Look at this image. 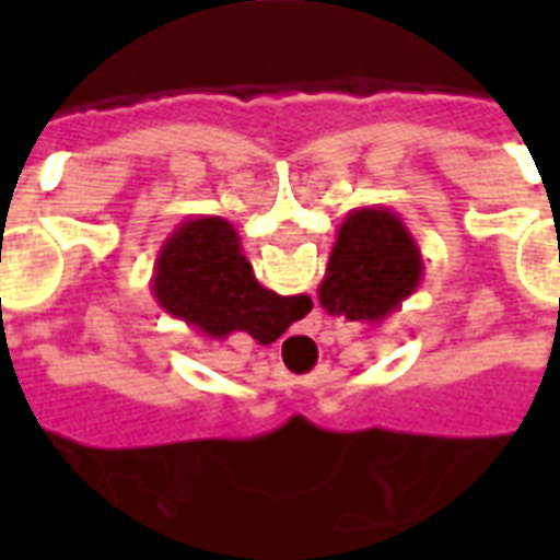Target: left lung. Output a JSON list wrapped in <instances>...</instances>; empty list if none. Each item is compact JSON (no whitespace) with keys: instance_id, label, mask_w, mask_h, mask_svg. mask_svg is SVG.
I'll return each mask as SVG.
<instances>
[{"instance_id":"obj_1","label":"left lung","mask_w":560,"mask_h":560,"mask_svg":"<svg viewBox=\"0 0 560 560\" xmlns=\"http://www.w3.org/2000/svg\"><path fill=\"white\" fill-rule=\"evenodd\" d=\"M422 255L399 212L360 207L345 215L317 300L329 315L375 327L422 281Z\"/></svg>"}]
</instances>
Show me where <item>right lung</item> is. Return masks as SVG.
I'll use <instances>...</instances> for the list:
<instances>
[{"label": "right lung", "instance_id": "add662e5", "mask_svg": "<svg viewBox=\"0 0 560 560\" xmlns=\"http://www.w3.org/2000/svg\"><path fill=\"white\" fill-rule=\"evenodd\" d=\"M152 296L209 339L248 332L260 345L279 339L300 308V296H281L255 279L233 224L219 215L183 221L161 243Z\"/></svg>", "mask_w": 560, "mask_h": 560}]
</instances>
